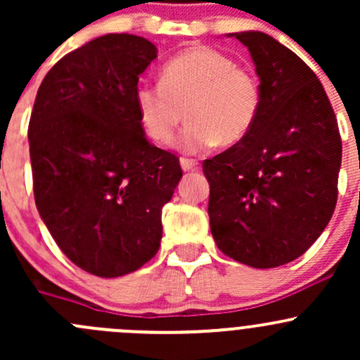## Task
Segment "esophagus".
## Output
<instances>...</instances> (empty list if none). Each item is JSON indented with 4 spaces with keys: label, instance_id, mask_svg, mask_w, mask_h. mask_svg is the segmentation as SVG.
I'll list each match as a JSON object with an SVG mask.
<instances>
[{
    "label": "esophagus",
    "instance_id": "34e87169",
    "mask_svg": "<svg viewBox=\"0 0 360 360\" xmlns=\"http://www.w3.org/2000/svg\"><path fill=\"white\" fill-rule=\"evenodd\" d=\"M179 163H181V169H183L184 172H190V170H197L198 169V162H197V160L181 158Z\"/></svg>",
    "mask_w": 360,
    "mask_h": 360
}]
</instances>
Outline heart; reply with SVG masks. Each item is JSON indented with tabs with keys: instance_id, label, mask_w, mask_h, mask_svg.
<instances>
[{
	"instance_id": "1",
	"label": "heart",
	"mask_w": 360,
	"mask_h": 360,
	"mask_svg": "<svg viewBox=\"0 0 360 360\" xmlns=\"http://www.w3.org/2000/svg\"><path fill=\"white\" fill-rule=\"evenodd\" d=\"M137 116L144 132L158 144L177 139L179 150L200 153L221 143H240L256 123L261 110V86L248 69L209 46L177 53L162 69V83L143 82L134 92Z\"/></svg>"
}]
</instances>
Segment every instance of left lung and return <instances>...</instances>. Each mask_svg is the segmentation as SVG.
Segmentation results:
<instances>
[{
	"label": "left lung",
	"mask_w": 360,
	"mask_h": 360,
	"mask_svg": "<svg viewBox=\"0 0 360 360\" xmlns=\"http://www.w3.org/2000/svg\"><path fill=\"white\" fill-rule=\"evenodd\" d=\"M252 57L261 110L244 141L205 160L210 231L238 263L275 268L307 252L336 207L341 139L322 83L259 31L231 32Z\"/></svg>",
	"instance_id": "8db88e82"
}]
</instances>
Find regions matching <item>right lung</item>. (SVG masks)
Listing matches in <instances>:
<instances>
[{"mask_svg":"<svg viewBox=\"0 0 360 360\" xmlns=\"http://www.w3.org/2000/svg\"><path fill=\"white\" fill-rule=\"evenodd\" d=\"M157 46L104 34L64 56L29 120L34 202L60 250L112 278L158 252L162 207L183 177L179 158L144 136L134 92Z\"/></svg>","mask_w":360,"mask_h":360,"instance_id":"obj_1","label":"right lung"}]
</instances>
